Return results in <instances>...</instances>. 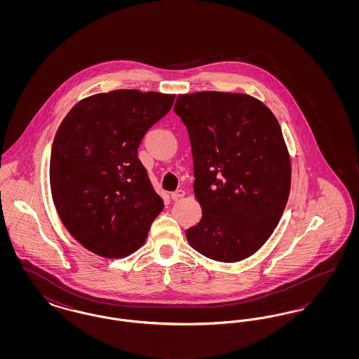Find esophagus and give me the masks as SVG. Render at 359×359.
Segmentation results:
<instances>
[{
	"instance_id": "1",
	"label": "esophagus",
	"mask_w": 359,
	"mask_h": 359,
	"mask_svg": "<svg viewBox=\"0 0 359 359\" xmlns=\"http://www.w3.org/2000/svg\"><path fill=\"white\" fill-rule=\"evenodd\" d=\"M184 195H186V192H184L183 189H177V191L172 192L171 199L172 201H179V199H182Z\"/></svg>"
}]
</instances>
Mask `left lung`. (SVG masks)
Listing matches in <instances>:
<instances>
[{
    "mask_svg": "<svg viewBox=\"0 0 359 359\" xmlns=\"http://www.w3.org/2000/svg\"><path fill=\"white\" fill-rule=\"evenodd\" d=\"M175 113L187 126L203 214L186 231L189 246L221 262L255 255L290 196V156L278 121L265 103L242 93L179 94Z\"/></svg>",
    "mask_w": 359,
    "mask_h": 359,
    "instance_id": "8db88e82",
    "label": "left lung"
}]
</instances>
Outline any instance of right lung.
<instances>
[{
	"label": "right lung",
	"mask_w": 359,
	"mask_h": 359,
	"mask_svg": "<svg viewBox=\"0 0 359 359\" xmlns=\"http://www.w3.org/2000/svg\"><path fill=\"white\" fill-rule=\"evenodd\" d=\"M175 97L135 88L100 93L62 121L52 144V201L69 234L94 255H132L163 211L137 152Z\"/></svg>",
	"instance_id": "add662e5"
}]
</instances>
